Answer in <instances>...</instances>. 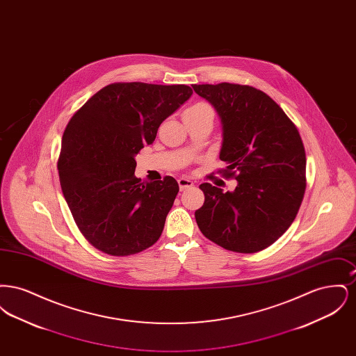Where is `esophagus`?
Masks as SVG:
<instances>
[{
	"mask_svg": "<svg viewBox=\"0 0 356 356\" xmlns=\"http://www.w3.org/2000/svg\"><path fill=\"white\" fill-rule=\"evenodd\" d=\"M177 183H179V188H180V191H184L186 188L193 186V183H192L191 180L186 179V177H180V179L177 180Z\"/></svg>",
	"mask_w": 356,
	"mask_h": 356,
	"instance_id": "obj_1",
	"label": "esophagus"
}]
</instances>
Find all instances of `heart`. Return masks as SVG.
<instances>
[{
	"mask_svg": "<svg viewBox=\"0 0 356 356\" xmlns=\"http://www.w3.org/2000/svg\"><path fill=\"white\" fill-rule=\"evenodd\" d=\"M203 113H212V109L209 105H207L204 102H197V104H193L189 108H186L183 113V118L197 116V115H203Z\"/></svg>",
	"mask_w": 356,
	"mask_h": 356,
	"instance_id": "1",
	"label": "heart"
}]
</instances>
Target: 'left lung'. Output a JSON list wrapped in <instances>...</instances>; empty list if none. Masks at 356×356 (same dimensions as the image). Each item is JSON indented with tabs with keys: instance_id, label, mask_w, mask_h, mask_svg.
<instances>
[{
	"instance_id": "1",
	"label": "left lung",
	"mask_w": 356,
	"mask_h": 356,
	"mask_svg": "<svg viewBox=\"0 0 356 356\" xmlns=\"http://www.w3.org/2000/svg\"><path fill=\"white\" fill-rule=\"evenodd\" d=\"M222 124L220 170L234 192L203 183L195 212L204 236L238 254L273 244L295 220L305 191V151L296 125L268 95L250 85H192Z\"/></svg>"
}]
</instances>
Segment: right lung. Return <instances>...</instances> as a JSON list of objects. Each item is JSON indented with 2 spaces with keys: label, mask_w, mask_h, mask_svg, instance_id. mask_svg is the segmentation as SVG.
<instances>
[{
  "label": "right lung",
  "mask_w": 356,
  "mask_h": 356,
  "mask_svg": "<svg viewBox=\"0 0 356 356\" xmlns=\"http://www.w3.org/2000/svg\"><path fill=\"white\" fill-rule=\"evenodd\" d=\"M191 95L188 85L113 83L69 120L60 184L80 232L104 254H138L161 236L179 184L172 176L141 183L135 157Z\"/></svg>",
  "instance_id": "1"
}]
</instances>
